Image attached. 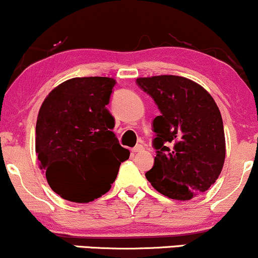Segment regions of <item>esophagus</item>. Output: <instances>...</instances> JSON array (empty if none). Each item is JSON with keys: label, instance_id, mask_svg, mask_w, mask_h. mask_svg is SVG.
<instances>
[{"label": "esophagus", "instance_id": "34e87169", "mask_svg": "<svg viewBox=\"0 0 258 258\" xmlns=\"http://www.w3.org/2000/svg\"><path fill=\"white\" fill-rule=\"evenodd\" d=\"M141 151H144V146H142V145H136V146L133 148V152L134 153L141 152Z\"/></svg>", "mask_w": 258, "mask_h": 258}]
</instances>
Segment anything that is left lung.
<instances>
[{
    "instance_id": "8db88e82",
    "label": "left lung",
    "mask_w": 258,
    "mask_h": 258,
    "mask_svg": "<svg viewBox=\"0 0 258 258\" xmlns=\"http://www.w3.org/2000/svg\"><path fill=\"white\" fill-rule=\"evenodd\" d=\"M138 86L156 102L154 165L146 174L154 189L176 201H189L210 188L226 157L221 112L202 86L180 76L141 77Z\"/></svg>"
}]
</instances>
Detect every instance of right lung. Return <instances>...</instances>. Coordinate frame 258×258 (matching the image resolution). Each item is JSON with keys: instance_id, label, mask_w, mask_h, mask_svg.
I'll list each match as a JSON object with an SVG mask.
<instances>
[{"instance_id": "add662e5", "label": "right lung", "mask_w": 258, "mask_h": 258, "mask_svg": "<svg viewBox=\"0 0 258 258\" xmlns=\"http://www.w3.org/2000/svg\"><path fill=\"white\" fill-rule=\"evenodd\" d=\"M116 81L76 77L48 94L36 123V153L50 188L66 201L89 203L116 180L129 158L112 132L114 118L106 105Z\"/></svg>"}]
</instances>
